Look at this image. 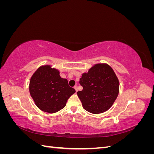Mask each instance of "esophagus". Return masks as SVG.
Listing matches in <instances>:
<instances>
[{"label": "esophagus", "mask_w": 154, "mask_h": 154, "mask_svg": "<svg viewBox=\"0 0 154 154\" xmlns=\"http://www.w3.org/2000/svg\"><path fill=\"white\" fill-rule=\"evenodd\" d=\"M74 89L76 90V91L77 92V91H78V86H77V85H75V86L74 87Z\"/></svg>", "instance_id": "obj_1"}]
</instances>
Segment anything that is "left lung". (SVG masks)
I'll use <instances>...</instances> for the list:
<instances>
[{
  "label": "left lung",
  "instance_id": "1",
  "mask_svg": "<svg viewBox=\"0 0 154 154\" xmlns=\"http://www.w3.org/2000/svg\"><path fill=\"white\" fill-rule=\"evenodd\" d=\"M83 90L77 92L83 109L93 114L104 112L117 98L119 81L109 65L96 64L80 80Z\"/></svg>",
  "mask_w": 154,
  "mask_h": 154
}]
</instances>
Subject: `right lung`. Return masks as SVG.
Returning <instances> with one entry per match:
<instances>
[{
  "mask_svg": "<svg viewBox=\"0 0 154 154\" xmlns=\"http://www.w3.org/2000/svg\"><path fill=\"white\" fill-rule=\"evenodd\" d=\"M29 92L40 110L54 113L64 108L76 91L69 85L67 79L60 76L58 70L45 66L38 68L32 76Z\"/></svg>",
  "mask_w": 154,
  "mask_h": 154,
  "instance_id": "add662e5",
  "label": "right lung"
}]
</instances>
